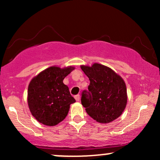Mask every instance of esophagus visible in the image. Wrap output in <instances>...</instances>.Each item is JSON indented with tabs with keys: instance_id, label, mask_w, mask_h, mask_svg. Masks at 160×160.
Wrapping results in <instances>:
<instances>
[{
	"instance_id": "1",
	"label": "esophagus",
	"mask_w": 160,
	"mask_h": 160,
	"mask_svg": "<svg viewBox=\"0 0 160 160\" xmlns=\"http://www.w3.org/2000/svg\"><path fill=\"white\" fill-rule=\"evenodd\" d=\"M74 98L76 99L77 102H79V101H80V95H76L74 96Z\"/></svg>"
}]
</instances>
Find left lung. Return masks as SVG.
Wrapping results in <instances>:
<instances>
[{
	"label": "left lung",
	"instance_id": "left-lung-1",
	"mask_svg": "<svg viewBox=\"0 0 160 160\" xmlns=\"http://www.w3.org/2000/svg\"><path fill=\"white\" fill-rule=\"evenodd\" d=\"M81 69L90 81L88 91H82L81 96L86 113L101 123L118 118L127 103L124 80L110 68L98 63L82 65Z\"/></svg>",
	"mask_w": 160,
	"mask_h": 160
}]
</instances>
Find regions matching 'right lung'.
Wrapping results in <instances>:
<instances>
[{"mask_svg": "<svg viewBox=\"0 0 160 160\" xmlns=\"http://www.w3.org/2000/svg\"><path fill=\"white\" fill-rule=\"evenodd\" d=\"M74 67L48 68L30 82L28 89V103L31 113L40 123L56 126L65 118L70 104L76 101L71 96L63 80Z\"/></svg>", "mask_w": 160, "mask_h": 160, "instance_id": "1", "label": "right lung"}]
</instances>
